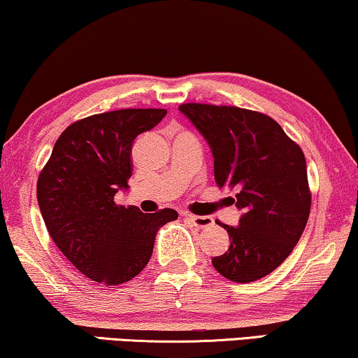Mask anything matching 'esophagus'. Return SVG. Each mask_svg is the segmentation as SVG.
Returning <instances> with one entry per match:
<instances>
[{"label": "esophagus", "instance_id": "1", "mask_svg": "<svg viewBox=\"0 0 358 358\" xmlns=\"http://www.w3.org/2000/svg\"><path fill=\"white\" fill-rule=\"evenodd\" d=\"M184 218L189 220V222L192 223L195 228H208V227H212V224H213L212 217H199V215L184 213Z\"/></svg>", "mask_w": 358, "mask_h": 358}]
</instances>
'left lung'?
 Wrapping results in <instances>:
<instances>
[{"label": "left lung", "instance_id": "left-lung-1", "mask_svg": "<svg viewBox=\"0 0 358 358\" xmlns=\"http://www.w3.org/2000/svg\"><path fill=\"white\" fill-rule=\"evenodd\" d=\"M179 110L208 141L215 180L238 190V227L228 251L212 259L228 280L248 283L275 271L305 231L311 208L306 159L272 117L234 106L187 102Z\"/></svg>", "mask_w": 358, "mask_h": 358}]
</instances>
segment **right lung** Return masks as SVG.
Instances as JSON below:
<instances>
[{"label": "right lung", "mask_w": 358, "mask_h": 358, "mask_svg": "<svg viewBox=\"0 0 358 358\" xmlns=\"http://www.w3.org/2000/svg\"><path fill=\"white\" fill-rule=\"evenodd\" d=\"M166 109H120L73 122L38 174L37 200L53 243L83 275L120 285L148 264L159 227L173 208L145 215L115 203L134 171L131 145Z\"/></svg>", "instance_id": "add662e5"}]
</instances>
